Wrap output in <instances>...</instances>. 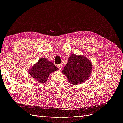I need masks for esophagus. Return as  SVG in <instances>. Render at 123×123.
Here are the masks:
<instances>
[{"label": "esophagus", "instance_id": "34e87169", "mask_svg": "<svg viewBox=\"0 0 123 123\" xmlns=\"http://www.w3.org/2000/svg\"><path fill=\"white\" fill-rule=\"evenodd\" d=\"M57 67H58V68H59V70H62V66L61 65H57Z\"/></svg>", "mask_w": 123, "mask_h": 123}]
</instances>
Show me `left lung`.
<instances>
[{
	"instance_id": "left-lung-1",
	"label": "left lung",
	"mask_w": 123,
	"mask_h": 123,
	"mask_svg": "<svg viewBox=\"0 0 123 123\" xmlns=\"http://www.w3.org/2000/svg\"><path fill=\"white\" fill-rule=\"evenodd\" d=\"M92 69L91 62L85 56L71 55L62 72L72 84H81L90 77Z\"/></svg>"
}]
</instances>
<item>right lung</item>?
I'll return each mask as SVG.
<instances>
[{"label":"right lung","instance_id":"right-lung-1","mask_svg":"<svg viewBox=\"0 0 123 123\" xmlns=\"http://www.w3.org/2000/svg\"><path fill=\"white\" fill-rule=\"evenodd\" d=\"M58 69L52 62L42 57L39 59L37 62L34 64L28 71L29 75L38 83H44L47 81L51 73Z\"/></svg>","mask_w":123,"mask_h":123}]
</instances>
